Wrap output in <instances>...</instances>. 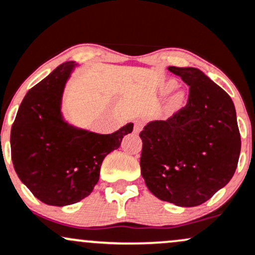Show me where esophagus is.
<instances>
[{"label": "esophagus", "instance_id": "esophagus-1", "mask_svg": "<svg viewBox=\"0 0 255 255\" xmlns=\"http://www.w3.org/2000/svg\"><path fill=\"white\" fill-rule=\"evenodd\" d=\"M143 127H144L143 122H141V121H136V122L134 123V132L139 133L141 129H143Z\"/></svg>", "mask_w": 255, "mask_h": 255}]
</instances>
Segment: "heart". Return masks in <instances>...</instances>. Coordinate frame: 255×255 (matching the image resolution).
<instances>
[{
    "instance_id": "1",
    "label": "heart",
    "mask_w": 255,
    "mask_h": 255,
    "mask_svg": "<svg viewBox=\"0 0 255 255\" xmlns=\"http://www.w3.org/2000/svg\"><path fill=\"white\" fill-rule=\"evenodd\" d=\"M176 87H177L176 80H172V79L166 80V82L162 83L161 87H160V92H161V94H168L172 92ZM183 104H184V92L183 90H178V92L173 94L172 99H171V107H172L173 110H178L183 106Z\"/></svg>"
}]
</instances>
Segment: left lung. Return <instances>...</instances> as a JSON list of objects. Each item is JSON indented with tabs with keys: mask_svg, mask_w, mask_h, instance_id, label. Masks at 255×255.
Masks as SVG:
<instances>
[{
	"mask_svg": "<svg viewBox=\"0 0 255 255\" xmlns=\"http://www.w3.org/2000/svg\"><path fill=\"white\" fill-rule=\"evenodd\" d=\"M189 87L188 103L173 117L150 121L140 132L141 176L155 197L197 206L234 176L241 135L234 101L193 67H168Z\"/></svg>",
	"mask_w": 255,
	"mask_h": 255,
	"instance_id": "1",
	"label": "left lung"
}]
</instances>
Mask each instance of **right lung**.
<instances>
[{"instance_id": "right-lung-1", "label": "right lung", "mask_w": 255, "mask_h": 255, "mask_svg": "<svg viewBox=\"0 0 255 255\" xmlns=\"http://www.w3.org/2000/svg\"><path fill=\"white\" fill-rule=\"evenodd\" d=\"M78 63L53 69L21 101L10 130L12 161L18 177L47 205L74 204L93 192L107 154L132 133L127 123L111 134L71 125L63 117L64 88Z\"/></svg>"}]
</instances>
